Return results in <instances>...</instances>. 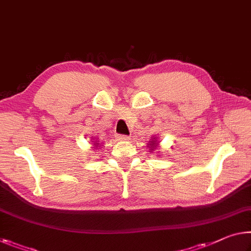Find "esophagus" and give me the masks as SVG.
<instances>
[{"mask_svg":"<svg viewBox=\"0 0 251 251\" xmlns=\"http://www.w3.org/2000/svg\"><path fill=\"white\" fill-rule=\"evenodd\" d=\"M117 138L119 141H127L128 140V136H125V135H117Z\"/></svg>","mask_w":251,"mask_h":251,"instance_id":"obj_1","label":"esophagus"}]
</instances>
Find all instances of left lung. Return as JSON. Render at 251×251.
I'll use <instances>...</instances> for the list:
<instances>
[{"label":"left lung","mask_w":251,"mask_h":251,"mask_svg":"<svg viewBox=\"0 0 251 251\" xmlns=\"http://www.w3.org/2000/svg\"><path fill=\"white\" fill-rule=\"evenodd\" d=\"M158 137L157 136H151V141L147 143V149L150 150V153H152L158 147Z\"/></svg>","instance_id":"1"}]
</instances>
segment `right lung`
<instances>
[{
  "label": "right lung",
  "instance_id": "right-lung-1",
  "mask_svg": "<svg viewBox=\"0 0 251 251\" xmlns=\"http://www.w3.org/2000/svg\"><path fill=\"white\" fill-rule=\"evenodd\" d=\"M91 143H93V145H94V149H97V147H99V146H101V144H100V142H99V138H96L95 137L93 141H91Z\"/></svg>",
  "mask_w": 251,
  "mask_h": 251
}]
</instances>
